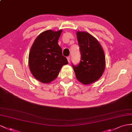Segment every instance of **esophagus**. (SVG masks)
<instances>
[{
  "instance_id": "1",
  "label": "esophagus",
  "mask_w": 132,
  "mask_h": 132,
  "mask_svg": "<svg viewBox=\"0 0 132 132\" xmlns=\"http://www.w3.org/2000/svg\"><path fill=\"white\" fill-rule=\"evenodd\" d=\"M67 61H68V62L70 63V60H71L70 57V56L67 57Z\"/></svg>"
}]
</instances>
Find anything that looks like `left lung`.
<instances>
[{
    "label": "left lung",
    "mask_w": 132,
    "mask_h": 132,
    "mask_svg": "<svg viewBox=\"0 0 132 132\" xmlns=\"http://www.w3.org/2000/svg\"><path fill=\"white\" fill-rule=\"evenodd\" d=\"M81 54L78 65H72L76 77L84 85L92 84L102 76L105 67V57L102 47L95 37L86 32H77Z\"/></svg>",
    "instance_id": "8db88e82"
}]
</instances>
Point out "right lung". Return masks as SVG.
<instances>
[{
	"label": "right lung",
	"mask_w": 132,
	"mask_h": 132,
	"mask_svg": "<svg viewBox=\"0 0 132 132\" xmlns=\"http://www.w3.org/2000/svg\"><path fill=\"white\" fill-rule=\"evenodd\" d=\"M62 30H47L37 37L29 53L30 71L37 80L50 83L56 79L62 67L68 64L58 40Z\"/></svg>",
	"instance_id": "1"
}]
</instances>
